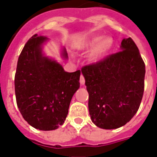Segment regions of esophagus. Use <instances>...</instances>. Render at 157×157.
Returning a JSON list of instances; mask_svg holds the SVG:
<instances>
[{
	"mask_svg": "<svg viewBox=\"0 0 157 157\" xmlns=\"http://www.w3.org/2000/svg\"><path fill=\"white\" fill-rule=\"evenodd\" d=\"M80 83L82 84V85H84L85 84V78H84V76L83 75H81V77H80Z\"/></svg>",
	"mask_w": 157,
	"mask_h": 157,
	"instance_id": "34e87169",
	"label": "esophagus"
}]
</instances>
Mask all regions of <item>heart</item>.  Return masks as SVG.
<instances>
[{
    "label": "heart",
    "mask_w": 157,
    "mask_h": 157,
    "mask_svg": "<svg viewBox=\"0 0 157 157\" xmlns=\"http://www.w3.org/2000/svg\"><path fill=\"white\" fill-rule=\"evenodd\" d=\"M113 45V39L111 38H105L102 37H97L92 39L85 45L83 46V49L86 51H91L92 53L91 59L94 61L99 60L110 50Z\"/></svg>",
    "instance_id": "1"
}]
</instances>
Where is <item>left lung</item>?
Segmentation results:
<instances>
[{
	"label": "left lung",
	"instance_id": "1",
	"mask_svg": "<svg viewBox=\"0 0 157 157\" xmlns=\"http://www.w3.org/2000/svg\"><path fill=\"white\" fill-rule=\"evenodd\" d=\"M121 49L82 68L91 119L105 129L126 124L138 111L144 93L145 65L137 46L128 38L123 39Z\"/></svg>",
	"mask_w": 157,
	"mask_h": 157
}]
</instances>
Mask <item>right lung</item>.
I'll return each mask as SVG.
<instances>
[{"instance_id":"add662e5","label":"right lung","mask_w":157,"mask_h":157,"mask_svg":"<svg viewBox=\"0 0 157 157\" xmlns=\"http://www.w3.org/2000/svg\"><path fill=\"white\" fill-rule=\"evenodd\" d=\"M47 39L33 35L19 55L15 74L17 104L33 128L54 130L65 123L71 101L80 87L81 71L66 72L59 63L42 55ZM64 57L67 53L64 49Z\"/></svg>"}]
</instances>
